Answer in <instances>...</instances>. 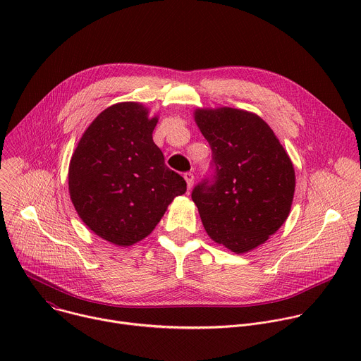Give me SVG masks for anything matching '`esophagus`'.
Segmentation results:
<instances>
[{"mask_svg":"<svg viewBox=\"0 0 361 361\" xmlns=\"http://www.w3.org/2000/svg\"><path fill=\"white\" fill-rule=\"evenodd\" d=\"M184 178H185V181H187V187H188V188H191V187H192V184H194V174H192L191 171L184 173Z\"/></svg>","mask_w":361,"mask_h":361,"instance_id":"esophagus-1","label":"esophagus"}]
</instances>
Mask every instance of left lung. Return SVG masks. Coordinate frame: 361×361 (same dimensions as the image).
I'll use <instances>...</instances> for the list:
<instances>
[{
  "label": "left lung",
  "mask_w": 361,
  "mask_h": 361,
  "mask_svg": "<svg viewBox=\"0 0 361 361\" xmlns=\"http://www.w3.org/2000/svg\"><path fill=\"white\" fill-rule=\"evenodd\" d=\"M212 147L210 171L191 192L205 231L241 254L267 241L288 217L295 176L273 130L235 109L197 110Z\"/></svg>",
  "instance_id": "8db88e82"
}]
</instances>
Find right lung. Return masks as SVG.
Returning <instances> with one entry per match:
<instances>
[{"label":"right lung","instance_id":"right-lung-1","mask_svg":"<svg viewBox=\"0 0 361 361\" xmlns=\"http://www.w3.org/2000/svg\"><path fill=\"white\" fill-rule=\"evenodd\" d=\"M147 114L137 102L106 109L82 134L70 163L68 187L78 216L117 245L147 237L187 190L154 144L157 118Z\"/></svg>","mask_w":361,"mask_h":361}]
</instances>
